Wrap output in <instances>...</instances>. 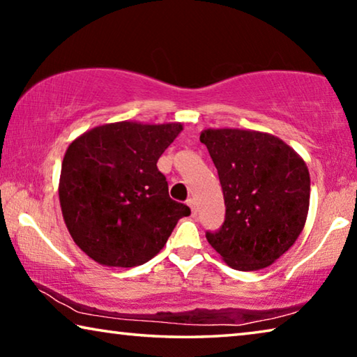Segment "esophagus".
<instances>
[{"label": "esophagus", "mask_w": 357, "mask_h": 357, "mask_svg": "<svg viewBox=\"0 0 357 357\" xmlns=\"http://www.w3.org/2000/svg\"><path fill=\"white\" fill-rule=\"evenodd\" d=\"M188 205L190 206V211H192V214H194V216H195V214H197V208H195V200H194V199H189V200H188Z\"/></svg>", "instance_id": "obj_1"}]
</instances>
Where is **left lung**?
Listing matches in <instances>:
<instances>
[{
	"label": "left lung",
	"instance_id": "obj_1",
	"mask_svg": "<svg viewBox=\"0 0 357 357\" xmlns=\"http://www.w3.org/2000/svg\"><path fill=\"white\" fill-rule=\"evenodd\" d=\"M200 141L218 168L225 219L206 240L231 268L268 267L302 234L310 173L296 151L273 135L208 128Z\"/></svg>",
	"mask_w": 357,
	"mask_h": 357
}]
</instances>
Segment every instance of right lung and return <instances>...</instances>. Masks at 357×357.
<instances>
[{
  "mask_svg": "<svg viewBox=\"0 0 357 357\" xmlns=\"http://www.w3.org/2000/svg\"><path fill=\"white\" fill-rule=\"evenodd\" d=\"M181 123L116 122L89 130L68 146L60 206L76 245L107 267H137L165 246L190 208L168 195L157 160Z\"/></svg>",
  "mask_w": 357,
  "mask_h": 357,
  "instance_id": "right-lung-1",
  "label": "right lung"
}]
</instances>
